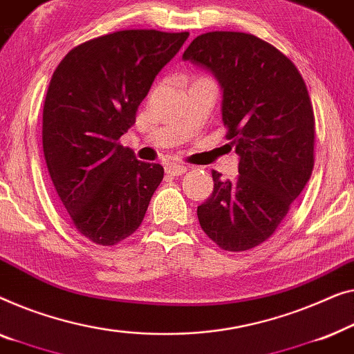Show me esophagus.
<instances>
[{
  "label": "esophagus",
  "mask_w": 354,
  "mask_h": 354,
  "mask_svg": "<svg viewBox=\"0 0 354 354\" xmlns=\"http://www.w3.org/2000/svg\"><path fill=\"white\" fill-rule=\"evenodd\" d=\"M165 171L170 176H181L186 173V167L181 165V163H167Z\"/></svg>",
  "instance_id": "esophagus-1"
}]
</instances>
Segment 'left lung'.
<instances>
[{"label": "left lung", "instance_id": "left-lung-1", "mask_svg": "<svg viewBox=\"0 0 354 354\" xmlns=\"http://www.w3.org/2000/svg\"><path fill=\"white\" fill-rule=\"evenodd\" d=\"M184 61L210 71L223 89L226 139L239 176L221 181L197 207L203 232L227 252H245L272 236L315 167V113L305 80L290 59L255 35L208 32Z\"/></svg>", "mask_w": 354, "mask_h": 354}]
</instances>
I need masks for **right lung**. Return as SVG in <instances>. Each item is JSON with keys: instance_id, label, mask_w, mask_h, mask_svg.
<instances>
[{"instance_id": "obj_1", "label": "right lung", "mask_w": 354, "mask_h": 354, "mask_svg": "<svg viewBox=\"0 0 354 354\" xmlns=\"http://www.w3.org/2000/svg\"><path fill=\"white\" fill-rule=\"evenodd\" d=\"M187 32L120 30L78 44L56 71L43 107L49 176L77 231L115 245L141 226L163 167L141 162L118 139Z\"/></svg>"}]
</instances>
